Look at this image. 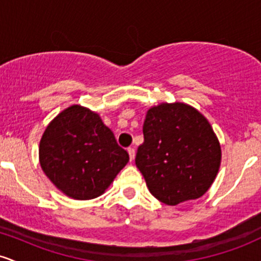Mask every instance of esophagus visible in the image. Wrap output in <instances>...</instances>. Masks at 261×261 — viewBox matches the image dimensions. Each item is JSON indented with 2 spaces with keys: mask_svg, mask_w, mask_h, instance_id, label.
Instances as JSON below:
<instances>
[{
  "mask_svg": "<svg viewBox=\"0 0 261 261\" xmlns=\"http://www.w3.org/2000/svg\"><path fill=\"white\" fill-rule=\"evenodd\" d=\"M127 152H128V155H130V161H134L135 153H136V152H135V148L134 147H128Z\"/></svg>",
  "mask_w": 261,
  "mask_h": 261,
  "instance_id": "34e87169",
  "label": "esophagus"
}]
</instances>
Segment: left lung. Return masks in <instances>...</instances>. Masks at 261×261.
Returning <instances> with one entry per match:
<instances>
[{
  "label": "left lung",
  "mask_w": 261,
  "mask_h": 261,
  "mask_svg": "<svg viewBox=\"0 0 261 261\" xmlns=\"http://www.w3.org/2000/svg\"><path fill=\"white\" fill-rule=\"evenodd\" d=\"M135 163L155 199L166 205L202 196L214 182L221 147L208 121L182 103L151 108Z\"/></svg>",
  "instance_id": "8db88e82"
}]
</instances>
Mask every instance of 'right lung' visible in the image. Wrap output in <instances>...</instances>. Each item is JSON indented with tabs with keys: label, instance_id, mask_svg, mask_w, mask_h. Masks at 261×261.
I'll return each instance as SVG.
<instances>
[{
	"label": "right lung",
	"instance_id": "add662e5",
	"mask_svg": "<svg viewBox=\"0 0 261 261\" xmlns=\"http://www.w3.org/2000/svg\"><path fill=\"white\" fill-rule=\"evenodd\" d=\"M40 166L66 195L89 200L101 195L126 166L128 153L99 115L72 106L50 122L39 147Z\"/></svg>",
	"mask_w": 261,
	"mask_h": 261
}]
</instances>
